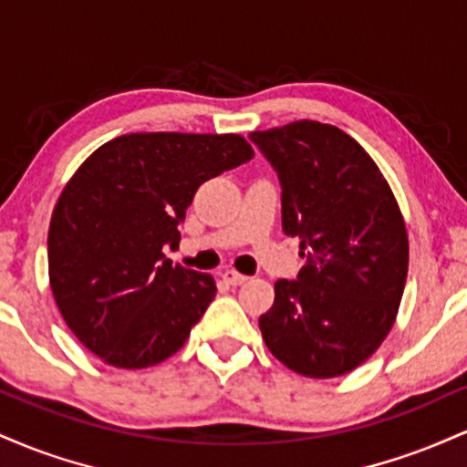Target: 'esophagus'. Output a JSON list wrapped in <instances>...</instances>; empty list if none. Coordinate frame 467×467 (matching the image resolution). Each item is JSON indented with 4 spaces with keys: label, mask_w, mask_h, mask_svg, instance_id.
<instances>
[{
    "label": "esophagus",
    "mask_w": 467,
    "mask_h": 467,
    "mask_svg": "<svg viewBox=\"0 0 467 467\" xmlns=\"http://www.w3.org/2000/svg\"><path fill=\"white\" fill-rule=\"evenodd\" d=\"M222 276H223V281H226L228 285H233V287H237V285H241V283L248 281V276L239 275V272H234V270H226Z\"/></svg>",
    "instance_id": "obj_1"
}]
</instances>
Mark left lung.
Instances as JSON below:
<instances>
[{
  "mask_svg": "<svg viewBox=\"0 0 467 467\" xmlns=\"http://www.w3.org/2000/svg\"><path fill=\"white\" fill-rule=\"evenodd\" d=\"M281 180L283 233L301 239L296 281L259 318L267 349L305 378H337L378 351L398 318L409 234L373 158L318 120L252 131Z\"/></svg>",
  "mask_w": 467,
  "mask_h": 467,
  "instance_id": "8db88e82",
  "label": "left lung"
}]
</instances>
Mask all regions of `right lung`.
I'll list each match as a JSON object with an SVG mask.
<instances>
[{
    "mask_svg": "<svg viewBox=\"0 0 467 467\" xmlns=\"http://www.w3.org/2000/svg\"><path fill=\"white\" fill-rule=\"evenodd\" d=\"M254 155L239 133H127L78 166L47 230L58 312L116 368L164 362L215 298V278L171 265L178 223L206 180Z\"/></svg>",
    "mask_w": 467,
    "mask_h": 467,
    "instance_id": "1",
    "label": "right lung"
}]
</instances>
